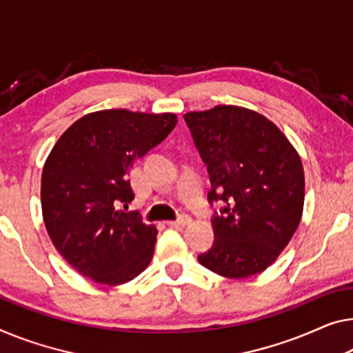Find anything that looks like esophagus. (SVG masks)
<instances>
[{"mask_svg": "<svg viewBox=\"0 0 353 353\" xmlns=\"http://www.w3.org/2000/svg\"><path fill=\"white\" fill-rule=\"evenodd\" d=\"M190 222H192V219L188 217L187 214H182L177 220H171V222H168V225H170V227H174V228H182V227H185V225H188Z\"/></svg>", "mask_w": 353, "mask_h": 353, "instance_id": "esophagus-1", "label": "esophagus"}]
</instances>
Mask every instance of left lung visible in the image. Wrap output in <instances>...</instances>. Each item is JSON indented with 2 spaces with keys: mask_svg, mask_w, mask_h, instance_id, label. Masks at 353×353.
Listing matches in <instances>:
<instances>
[{
  "mask_svg": "<svg viewBox=\"0 0 353 353\" xmlns=\"http://www.w3.org/2000/svg\"><path fill=\"white\" fill-rule=\"evenodd\" d=\"M183 120L208 166V201L225 204L210 219L214 243L198 261L223 277L259 274L276 261L301 220V159L282 131L254 110L215 106Z\"/></svg>",
  "mask_w": 353,
  "mask_h": 353,
  "instance_id": "left-lung-1",
  "label": "left lung"
}]
</instances>
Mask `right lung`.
Segmentation results:
<instances>
[{
    "label": "right lung",
    "mask_w": 353,
    "mask_h": 353,
    "mask_svg": "<svg viewBox=\"0 0 353 353\" xmlns=\"http://www.w3.org/2000/svg\"><path fill=\"white\" fill-rule=\"evenodd\" d=\"M176 123L174 114L98 110L57 141L42 170V215L57 250L82 276L120 285L149 266L157 230L120 204L134 198L130 168Z\"/></svg>",
    "instance_id": "obj_1"
}]
</instances>
